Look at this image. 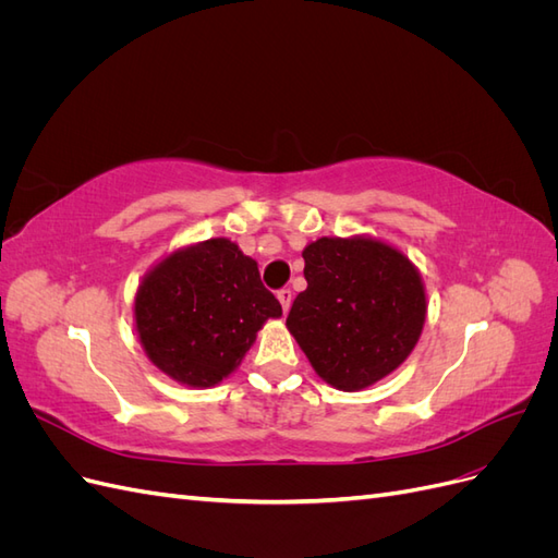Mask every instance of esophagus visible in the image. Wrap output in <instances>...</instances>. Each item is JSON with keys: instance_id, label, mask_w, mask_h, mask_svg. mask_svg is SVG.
<instances>
[{"instance_id": "obj_1", "label": "esophagus", "mask_w": 558, "mask_h": 558, "mask_svg": "<svg viewBox=\"0 0 558 558\" xmlns=\"http://www.w3.org/2000/svg\"><path fill=\"white\" fill-rule=\"evenodd\" d=\"M277 298H279V302H281V310H283V314L291 310V302H293V293H291V289H281V291H277Z\"/></svg>"}]
</instances>
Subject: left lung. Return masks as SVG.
Here are the masks:
<instances>
[{
	"label": "left lung",
	"instance_id": "obj_1",
	"mask_svg": "<svg viewBox=\"0 0 558 558\" xmlns=\"http://www.w3.org/2000/svg\"><path fill=\"white\" fill-rule=\"evenodd\" d=\"M302 258L307 289L286 326L316 375L340 391L391 375L416 347L428 310L412 260L373 238H320Z\"/></svg>",
	"mask_w": 558,
	"mask_h": 558
}]
</instances>
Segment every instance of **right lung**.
Wrapping results in <instances>:
<instances>
[{
  "instance_id": "right-lung-1",
  "label": "right lung",
  "mask_w": 558,
  "mask_h": 558,
  "mask_svg": "<svg viewBox=\"0 0 558 558\" xmlns=\"http://www.w3.org/2000/svg\"><path fill=\"white\" fill-rule=\"evenodd\" d=\"M281 305L258 263L216 238L172 251L140 283L134 320L158 369L179 384L207 388L238 369L267 318Z\"/></svg>"
}]
</instances>
